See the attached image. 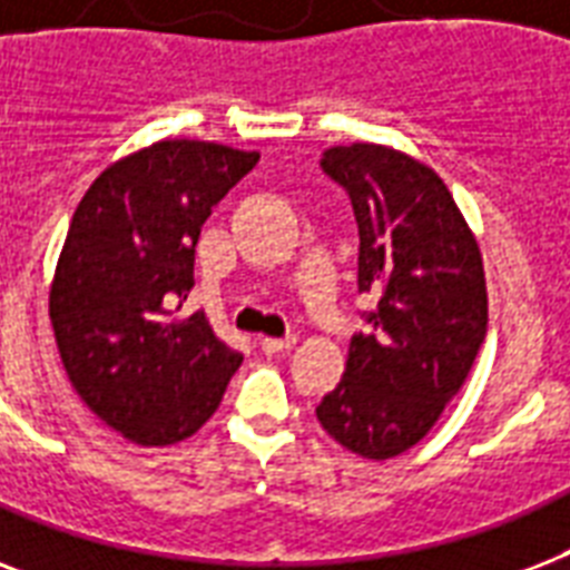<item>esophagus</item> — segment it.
Segmentation results:
<instances>
[{
  "mask_svg": "<svg viewBox=\"0 0 570 570\" xmlns=\"http://www.w3.org/2000/svg\"><path fill=\"white\" fill-rule=\"evenodd\" d=\"M295 343H298L295 334H289V337H263L259 340V348H263L266 355H281V352H289Z\"/></svg>",
  "mask_w": 570,
  "mask_h": 570,
  "instance_id": "34e87169",
  "label": "esophagus"
}]
</instances>
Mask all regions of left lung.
<instances>
[{
	"instance_id": "1",
	"label": "left lung",
	"mask_w": 570,
	"mask_h": 570,
	"mask_svg": "<svg viewBox=\"0 0 570 570\" xmlns=\"http://www.w3.org/2000/svg\"><path fill=\"white\" fill-rule=\"evenodd\" d=\"M322 171L352 197L357 293L375 298L346 373L316 407L322 429L364 459H393L429 434L461 390L488 331L476 236L446 183L384 145L331 147Z\"/></svg>"
}]
</instances>
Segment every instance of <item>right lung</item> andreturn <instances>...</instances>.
<instances>
[{"instance_id":"add662e5","label":"right lung","mask_w":570,"mask_h":570,"mask_svg":"<svg viewBox=\"0 0 570 570\" xmlns=\"http://www.w3.org/2000/svg\"><path fill=\"white\" fill-rule=\"evenodd\" d=\"M257 163V150L165 138L111 163L76 206L49 322L76 393L138 446L191 438L239 370L204 311H180L200 227Z\"/></svg>"}]
</instances>
